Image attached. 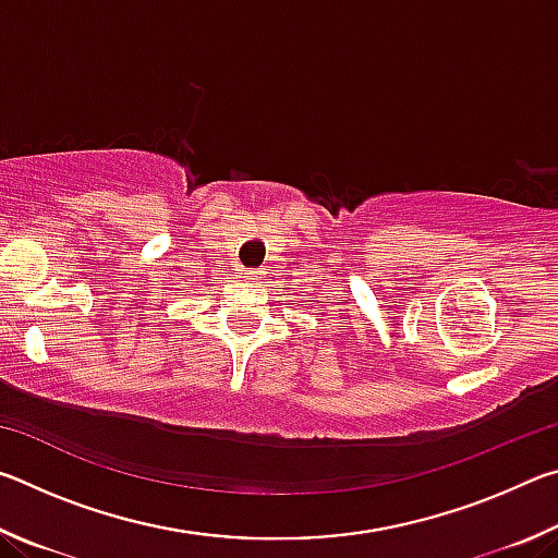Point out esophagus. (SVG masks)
<instances>
[{"instance_id":"34e87169","label":"esophagus","mask_w":558,"mask_h":558,"mask_svg":"<svg viewBox=\"0 0 558 558\" xmlns=\"http://www.w3.org/2000/svg\"><path fill=\"white\" fill-rule=\"evenodd\" d=\"M243 278H245V280H253V282H256V280H260V278H263V270H258V268H245Z\"/></svg>"}]
</instances>
